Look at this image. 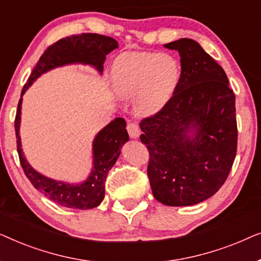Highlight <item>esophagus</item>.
<instances>
[{"instance_id":"esophagus-1","label":"esophagus","mask_w":261,"mask_h":261,"mask_svg":"<svg viewBox=\"0 0 261 261\" xmlns=\"http://www.w3.org/2000/svg\"><path fill=\"white\" fill-rule=\"evenodd\" d=\"M127 132L128 134H129L130 138H138L139 135H140V128H139L138 123L135 122H128L127 123Z\"/></svg>"}]
</instances>
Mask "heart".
<instances>
[{
    "instance_id": "heart-1",
    "label": "heart",
    "mask_w": 261,
    "mask_h": 261,
    "mask_svg": "<svg viewBox=\"0 0 261 261\" xmlns=\"http://www.w3.org/2000/svg\"><path fill=\"white\" fill-rule=\"evenodd\" d=\"M180 65L166 53L127 52L113 65V81L120 96H134L135 110L152 115L165 107L177 90Z\"/></svg>"
}]
</instances>
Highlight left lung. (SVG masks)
<instances>
[{
  "mask_svg": "<svg viewBox=\"0 0 261 261\" xmlns=\"http://www.w3.org/2000/svg\"><path fill=\"white\" fill-rule=\"evenodd\" d=\"M165 47L180 56V81L159 112L141 120L153 196L171 206L209 198L226 181L238 147L235 95L222 67L192 39ZM196 128L194 139L186 137Z\"/></svg>",
  "mask_w": 261,
  "mask_h": 261,
  "instance_id": "1",
  "label": "left lung"
}]
</instances>
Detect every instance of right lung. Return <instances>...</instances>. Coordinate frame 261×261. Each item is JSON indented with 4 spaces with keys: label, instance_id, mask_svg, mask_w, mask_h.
<instances>
[{
    "label": "right lung",
    "instance_id": "obj_1",
    "mask_svg": "<svg viewBox=\"0 0 261 261\" xmlns=\"http://www.w3.org/2000/svg\"><path fill=\"white\" fill-rule=\"evenodd\" d=\"M117 47L116 40L106 35L96 33H81L71 37L63 38L49 45L42 53L37 65L32 71L27 83L23 85L21 96L24 94L27 88L41 73L53 69L56 66L70 63H87L94 65L99 72L103 71V63L106 56ZM20 98L15 115V134L16 148L19 153L20 164L26 177L32 185L41 191L42 194L58 203L59 205L72 209H91L97 206L105 197V181L108 172L115 164L122 145L128 140L126 130V122L121 117L112 121L108 126L97 134L94 140V169L91 176L84 183L80 185H71L62 181H57L44 177L31 167L24 159L21 149V141L19 135L20 114H21Z\"/></svg>",
    "mask_w": 261,
    "mask_h": 261
}]
</instances>
